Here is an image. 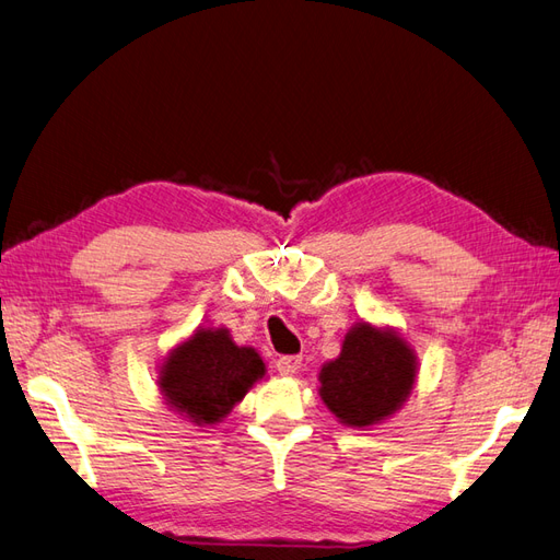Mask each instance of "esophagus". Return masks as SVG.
Returning <instances> with one entry per match:
<instances>
[{
    "mask_svg": "<svg viewBox=\"0 0 560 560\" xmlns=\"http://www.w3.org/2000/svg\"><path fill=\"white\" fill-rule=\"evenodd\" d=\"M300 366H303V357H298V354H285L277 360V371L281 376H295Z\"/></svg>",
    "mask_w": 560,
    "mask_h": 560,
    "instance_id": "34e87169",
    "label": "esophagus"
}]
</instances>
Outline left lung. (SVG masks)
<instances>
[{
	"label": "left lung",
	"instance_id": "left-lung-1",
	"mask_svg": "<svg viewBox=\"0 0 560 560\" xmlns=\"http://www.w3.org/2000/svg\"><path fill=\"white\" fill-rule=\"evenodd\" d=\"M419 378V357L393 326L357 322L336 360L319 371V397L350 428L369 430L402 409Z\"/></svg>",
	"mask_w": 560,
	"mask_h": 560
}]
</instances>
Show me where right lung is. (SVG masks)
<instances>
[{"instance_id":"1","label":"right lung","mask_w":560,"mask_h":560,"mask_svg":"<svg viewBox=\"0 0 560 560\" xmlns=\"http://www.w3.org/2000/svg\"><path fill=\"white\" fill-rule=\"evenodd\" d=\"M265 374L260 352L236 346L229 328L198 326L158 364V390L170 411L208 428L226 419Z\"/></svg>"}]
</instances>
